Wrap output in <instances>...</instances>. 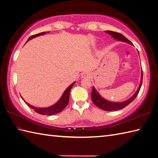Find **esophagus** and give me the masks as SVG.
Returning <instances> with one entry per match:
<instances>
[{
	"label": "esophagus",
	"instance_id": "34e87169",
	"mask_svg": "<svg viewBox=\"0 0 158 158\" xmlns=\"http://www.w3.org/2000/svg\"><path fill=\"white\" fill-rule=\"evenodd\" d=\"M88 76V74H83V75H82L83 78H85V77H87Z\"/></svg>",
	"mask_w": 158,
	"mask_h": 158
}]
</instances>
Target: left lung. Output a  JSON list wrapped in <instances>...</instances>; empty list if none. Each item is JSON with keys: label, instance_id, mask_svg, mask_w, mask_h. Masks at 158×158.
Here are the masks:
<instances>
[{"label": "left lung", "instance_id": "left-lung-1", "mask_svg": "<svg viewBox=\"0 0 158 158\" xmlns=\"http://www.w3.org/2000/svg\"><path fill=\"white\" fill-rule=\"evenodd\" d=\"M105 32L106 33H108V34L111 35L114 39L117 40V41H122L128 43L131 45L132 44V43H131L128 39L126 38L123 35L120 34V33H119V32H113V31H107ZM142 83H143V70H142V73H141V79H140V85H139L138 89H137V91L136 92L135 94L131 97L130 99L126 100V101L122 102H109V101H108V100L104 99L103 98H102V97L100 96L99 94L97 92L96 89L93 87L92 94H91L92 102L96 106L99 107L100 109L105 110H107V111L122 109L124 108V107H126L127 105H128L130 102H132L133 100L135 99V98L137 96V95H138V94L140 91V88H141Z\"/></svg>", "mask_w": 158, "mask_h": 158}]
</instances>
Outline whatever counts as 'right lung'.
Masks as SVG:
<instances>
[{
	"mask_svg": "<svg viewBox=\"0 0 158 158\" xmlns=\"http://www.w3.org/2000/svg\"><path fill=\"white\" fill-rule=\"evenodd\" d=\"M45 32H41L39 33L37 35H35L31 36V37H29V39H28V41L26 42H28L30 40L32 39V38L36 37V36H40V35H43L45 34ZM75 82L73 83L70 86H69L68 88L66 89V90L64 92L62 96L61 97L58 102H56L55 105H53L51 106H49L48 108H38V107H35L31 105H29L28 103H27L26 102H25L27 105L29 106V107H31V109H34L35 111H36V113H38L39 114H41V115H54V114H57L60 112H61L62 110L64 109L65 107L67 106V105L69 104V96H70V89H71L72 87L73 86V85L75 84Z\"/></svg>",
	"mask_w": 158,
	"mask_h": 158,
	"instance_id": "obj_1",
	"label": "right lung"
}]
</instances>
